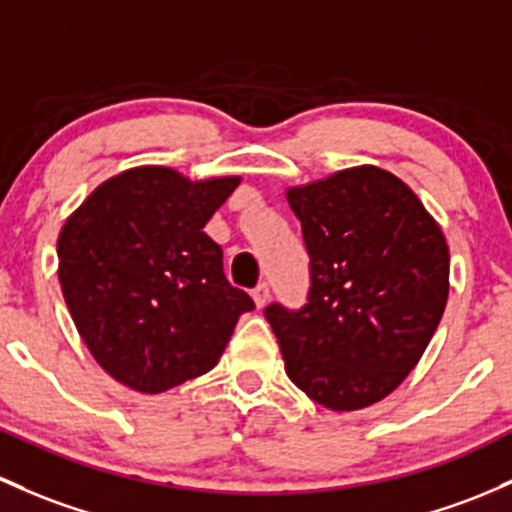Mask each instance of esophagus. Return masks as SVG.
<instances>
[{
  "instance_id": "esophagus-1",
  "label": "esophagus",
  "mask_w": 512,
  "mask_h": 512,
  "mask_svg": "<svg viewBox=\"0 0 512 512\" xmlns=\"http://www.w3.org/2000/svg\"><path fill=\"white\" fill-rule=\"evenodd\" d=\"M252 299H255L257 309H262V306H265L267 301H270V287H267L265 282H262V284H257V287H255V292H252Z\"/></svg>"
}]
</instances>
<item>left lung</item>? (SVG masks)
<instances>
[{
    "label": "left lung",
    "instance_id": "obj_1",
    "mask_svg": "<svg viewBox=\"0 0 512 512\" xmlns=\"http://www.w3.org/2000/svg\"><path fill=\"white\" fill-rule=\"evenodd\" d=\"M284 196L311 257L309 304L265 309L284 370L326 410H363L427 351L449 299V245L417 193L380 166H351Z\"/></svg>",
    "mask_w": 512,
    "mask_h": 512
}]
</instances>
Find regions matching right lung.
Listing matches in <instances>:
<instances>
[{
    "instance_id": "obj_1",
    "label": "right lung",
    "mask_w": 512,
    "mask_h": 512,
    "mask_svg": "<svg viewBox=\"0 0 512 512\" xmlns=\"http://www.w3.org/2000/svg\"><path fill=\"white\" fill-rule=\"evenodd\" d=\"M238 184L134 166L102 181L63 223V299L90 355L129 390L159 395L208 373L240 314L255 309L203 233Z\"/></svg>"
}]
</instances>
